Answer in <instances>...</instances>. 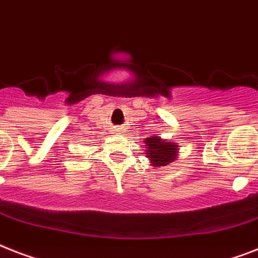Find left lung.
<instances>
[{"instance_id":"left-lung-1","label":"left lung","mask_w":258,"mask_h":258,"mask_svg":"<svg viewBox=\"0 0 258 258\" xmlns=\"http://www.w3.org/2000/svg\"><path fill=\"white\" fill-rule=\"evenodd\" d=\"M147 158L154 163L155 167H165L169 162H173L177 154V146L169 142L160 140L159 138H147L146 139Z\"/></svg>"}]
</instances>
